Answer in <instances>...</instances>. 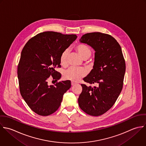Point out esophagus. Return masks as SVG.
<instances>
[{"label": "esophagus", "mask_w": 146, "mask_h": 146, "mask_svg": "<svg viewBox=\"0 0 146 146\" xmlns=\"http://www.w3.org/2000/svg\"><path fill=\"white\" fill-rule=\"evenodd\" d=\"M71 84H72V86H73V85H74L76 84V82H74V81H72V82H71Z\"/></svg>", "instance_id": "obj_1"}]
</instances>
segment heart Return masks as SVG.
I'll list each match as a JSON object with an SVG mask.
<instances>
[{
	"mask_svg": "<svg viewBox=\"0 0 146 146\" xmlns=\"http://www.w3.org/2000/svg\"><path fill=\"white\" fill-rule=\"evenodd\" d=\"M75 49L84 60H87L92 54V50L90 48L84 44H79L75 46ZM68 50L65 49L62 52L60 56V64L63 67H66L68 65ZM86 70L83 68H70L64 72V77L66 80L76 82L81 78L84 77L86 75Z\"/></svg>",
	"mask_w": 146,
	"mask_h": 146,
	"instance_id": "b5f03b06",
	"label": "heart"
}]
</instances>
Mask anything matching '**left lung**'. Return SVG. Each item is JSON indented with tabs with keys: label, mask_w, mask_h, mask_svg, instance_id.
I'll return each mask as SVG.
<instances>
[{
	"label": "left lung",
	"mask_w": 146,
	"mask_h": 146,
	"mask_svg": "<svg viewBox=\"0 0 146 146\" xmlns=\"http://www.w3.org/2000/svg\"><path fill=\"white\" fill-rule=\"evenodd\" d=\"M80 42L90 46L96 52L93 69L84 78L94 86L81 84L78 105L86 114L100 116L114 105L122 91L125 61L120 45L109 35L88 33L81 37Z\"/></svg>",
	"instance_id": "obj_1"
}]
</instances>
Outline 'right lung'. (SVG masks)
<instances>
[{"instance_id": "right-lung-1", "label": "right lung", "mask_w": 146, "mask_h": 146, "mask_svg": "<svg viewBox=\"0 0 146 146\" xmlns=\"http://www.w3.org/2000/svg\"><path fill=\"white\" fill-rule=\"evenodd\" d=\"M77 36L47 31L31 38L24 46L17 66L20 94L30 109L41 116L54 113L60 107L64 94L71 87L69 80L48 85L52 76L59 80L61 75L55 70L61 67L60 58Z\"/></svg>"}]
</instances>
